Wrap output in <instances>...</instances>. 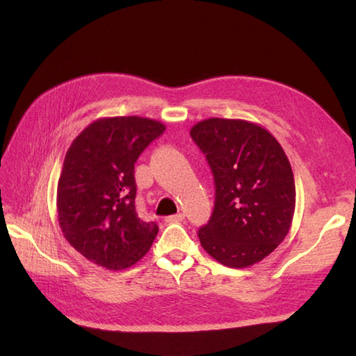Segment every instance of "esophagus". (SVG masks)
<instances>
[{"instance_id": "obj_1", "label": "esophagus", "mask_w": 356, "mask_h": 356, "mask_svg": "<svg viewBox=\"0 0 356 356\" xmlns=\"http://www.w3.org/2000/svg\"><path fill=\"white\" fill-rule=\"evenodd\" d=\"M182 220H184V213H181V212L175 213V215H169V217L165 218L166 222H179Z\"/></svg>"}]
</instances>
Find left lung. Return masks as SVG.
Returning <instances> with one entry per match:
<instances>
[{
	"mask_svg": "<svg viewBox=\"0 0 356 356\" xmlns=\"http://www.w3.org/2000/svg\"><path fill=\"white\" fill-rule=\"evenodd\" d=\"M190 135L215 182L213 212L199 229L200 245L227 267L261 261L285 239L294 217L296 184L284 148L260 124L238 118H207Z\"/></svg>",
	"mask_w": 356,
	"mask_h": 356,
	"instance_id": "8db88e82",
	"label": "left lung"
}]
</instances>
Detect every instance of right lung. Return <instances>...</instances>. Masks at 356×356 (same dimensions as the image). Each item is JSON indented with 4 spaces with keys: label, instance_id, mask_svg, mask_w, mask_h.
<instances>
[{
    "label": "right lung",
    "instance_id": "right-lung-1",
    "mask_svg": "<svg viewBox=\"0 0 356 356\" xmlns=\"http://www.w3.org/2000/svg\"><path fill=\"white\" fill-rule=\"evenodd\" d=\"M153 118L106 117L68 148L58 182V218L70 245L89 261L123 270L148 252L159 233L135 208V161L165 132Z\"/></svg>",
    "mask_w": 356,
    "mask_h": 356
}]
</instances>
